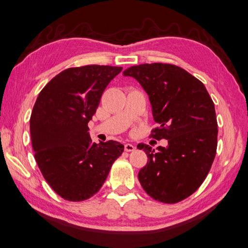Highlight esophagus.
Returning a JSON list of instances; mask_svg holds the SVG:
<instances>
[{"instance_id": "esophagus-1", "label": "esophagus", "mask_w": 248, "mask_h": 248, "mask_svg": "<svg viewBox=\"0 0 248 248\" xmlns=\"http://www.w3.org/2000/svg\"><path fill=\"white\" fill-rule=\"evenodd\" d=\"M135 149V146L132 144H125L124 145V150L125 152H133V150Z\"/></svg>"}]
</instances>
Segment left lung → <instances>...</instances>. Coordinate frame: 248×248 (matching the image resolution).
<instances>
[{
    "mask_svg": "<svg viewBox=\"0 0 248 248\" xmlns=\"http://www.w3.org/2000/svg\"><path fill=\"white\" fill-rule=\"evenodd\" d=\"M124 76L137 79L149 96L159 127L150 137L168 140V146L144 149L147 164L139 181L148 196L163 203H177L204 182L217 149L214 102L202 82L182 67L168 63L131 66Z\"/></svg>",
    "mask_w": 248,
    "mask_h": 248,
    "instance_id": "left-lung-1",
    "label": "left lung"
}]
</instances>
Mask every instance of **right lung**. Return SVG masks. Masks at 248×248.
<instances>
[{
	"instance_id": "1",
	"label": "right lung",
	"mask_w": 248,
	"mask_h": 248,
	"mask_svg": "<svg viewBox=\"0 0 248 248\" xmlns=\"http://www.w3.org/2000/svg\"><path fill=\"white\" fill-rule=\"evenodd\" d=\"M121 70L95 64L70 67L44 87L34 104V158L46 182L64 200L78 202L94 196L124 152L116 140L92 143L88 132L102 93Z\"/></svg>"
}]
</instances>
